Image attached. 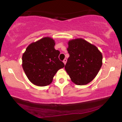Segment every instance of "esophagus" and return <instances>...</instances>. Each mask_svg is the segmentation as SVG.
<instances>
[{
  "label": "esophagus",
  "instance_id": "1",
  "mask_svg": "<svg viewBox=\"0 0 122 122\" xmlns=\"http://www.w3.org/2000/svg\"><path fill=\"white\" fill-rule=\"evenodd\" d=\"M66 61H67V60H66V59H64V60H63V63H64V64H66Z\"/></svg>",
  "mask_w": 122,
  "mask_h": 122
}]
</instances>
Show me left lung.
Masks as SVG:
<instances>
[{"label": "left lung", "instance_id": "left-lung-1", "mask_svg": "<svg viewBox=\"0 0 122 122\" xmlns=\"http://www.w3.org/2000/svg\"><path fill=\"white\" fill-rule=\"evenodd\" d=\"M69 57L65 69L76 85L92 81L102 66L103 56L97 46L81 38L69 41L67 48Z\"/></svg>", "mask_w": 122, "mask_h": 122}]
</instances>
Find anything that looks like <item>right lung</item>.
<instances>
[{
	"mask_svg": "<svg viewBox=\"0 0 122 122\" xmlns=\"http://www.w3.org/2000/svg\"><path fill=\"white\" fill-rule=\"evenodd\" d=\"M52 38L44 37L31 43L22 56V66L28 79L37 86H46L52 82L58 70L64 64L59 59Z\"/></svg>",
	"mask_w": 122,
	"mask_h": 122,
	"instance_id": "obj_1",
	"label": "right lung"
}]
</instances>
